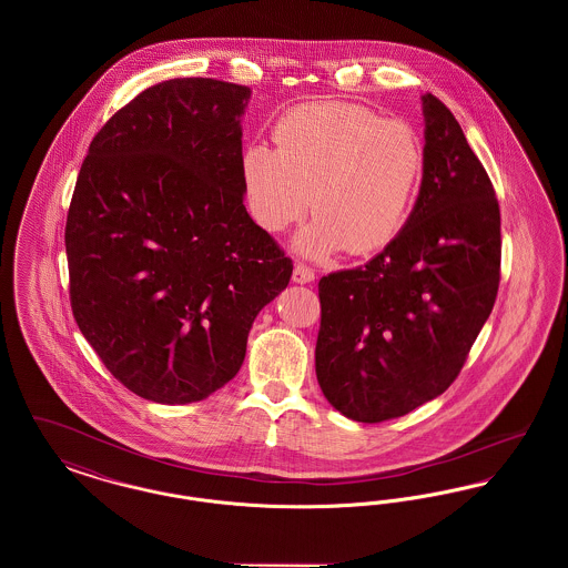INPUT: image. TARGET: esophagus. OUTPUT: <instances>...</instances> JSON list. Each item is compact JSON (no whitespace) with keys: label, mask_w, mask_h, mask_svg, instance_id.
<instances>
[{"label":"esophagus","mask_w":568,"mask_h":568,"mask_svg":"<svg viewBox=\"0 0 568 568\" xmlns=\"http://www.w3.org/2000/svg\"><path fill=\"white\" fill-rule=\"evenodd\" d=\"M294 283H300V285H306V283H313L315 281V271L313 268H308L306 264H296V268H294Z\"/></svg>","instance_id":"esophagus-1"}]
</instances>
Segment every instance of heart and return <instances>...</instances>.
<instances>
[{"mask_svg": "<svg viewBox=\"0 0 568 568\" xmlns=\"http://www.w3.org/2000/svg\"><path fill=\"white\" fill-rule=\"evenodd\" d=\"M276 149L253 142L241 155L244 195L255 221L283 232L313 206L294 246L329 257L345 246L373 253L392 243L419 185L417 134L352 102H313L274 125Z\"/></svg>", "mask_w": 568, "mask_h": 568, "instance_id": "obj_1", "label": "heart"}]
</instances>
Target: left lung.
I'll return each mask as SVG.
<instances>
[{
	"mask_svg": "<svg viewBox=\"0 0 568 568\" xmlns=\"http://www.w3.org/2000/svg\"><path fill=\"white\" fill-rule=\"evenodd\" d=\"M424 174L396 239L320 281L315 373L353 422L403 417L458 377L500 281V211L456 116L422 95Z\"/></svg>",
	"mask_w": 568,
	"mask_h": 568,
	"instance_id": "left-lung-1",
	"label": "left lung"
}]
</instances>
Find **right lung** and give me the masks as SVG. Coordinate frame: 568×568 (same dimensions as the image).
Segmentation results:
<instances>
[{"label": "right lung", "mask_w": 568, "mask_h": 568, "mask_svg": "<svg viewBox=\"0 0 568 568\" xmlns=\"http://www.w3.org/2000/svg\"><path fill=\"white\" fill-rule=\"evenodd\" d=\"M251 89L172 79L119 110L89 144L65 223L82 336L140 398L190 405L244 362L292 260L244 209Z\"/></svg>", "instance_id": "obj_1"}]
</instances>
